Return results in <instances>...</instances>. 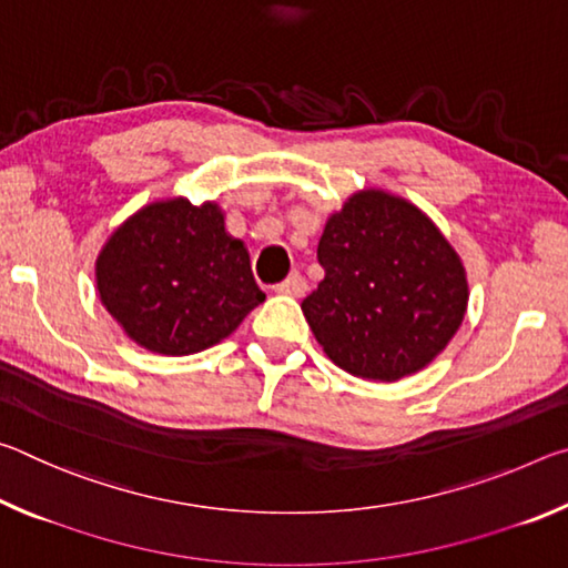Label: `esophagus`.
<instances>
[{"mask_svg":"<svg viewBox=\"0 0 568 568\" xmlns=\"http://www.w3.org/2000/svg\"><path fill=\"white\" fill-rule=\"evenodd\" d=\"M305 291H307V283H305V277L301 273L287 275L285 281L277 285V293L291 295V297H301V295H305Z\"/></svg>","mask_w":568,"mask_h":568,"instance_id":"1","label":"esophagus"}]
</instances>
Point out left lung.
Returning <instances> with one entry per match:
<instances>
[{"instance_id": "1", "label": "left lung", "mask_w": 568, "mask_h": 568, "mask_svg": "<svg viewBox=\"0 0 568 568\" xmlns=\"http://www.w3.org/2000/svg\"><path fill=\"white\" fill-rule=\"evenodd\" d=\"M323 281L303 315L328 358L365 381L393 383L436 358L468 305L464 263L423 210L361 190L325 223Z\"/></svg>"}]
</instances>
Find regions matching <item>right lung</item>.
<instances>
[{
  "label": "right lung",
  "instance_id": "1",
  "mask_svg": "<svg viewBox=\"0 0 568 568\" xmlns=\"http://www.w3.org/2000/svg\"><path fill=\"white\" fill-rule=\"evenodd\" d=\"M102 305L142 348L190 355L227 338L265 301L217 203L158 200L114 230L94 263Z\"/></svg>",
  "mask_w": 568,
  "mask_h": 568
}]
</instances>
